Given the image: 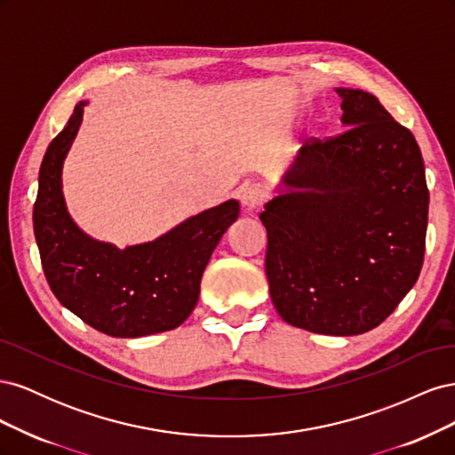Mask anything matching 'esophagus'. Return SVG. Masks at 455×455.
Here are the masks:
<instances>
[{
  "label": "esophagus",
  "instance_id": "34e87169",
  "mask_svg": "<svg viewBox=\"0 0 455 455\" xmlns=\"http://www.w3.org/2000/svg\"><path fill=\"white\" fill-rule=\"evenodd\" d=\"M241 199H243V204L246 206V209L254 211V209H258V206H259L261 203H264V201L267 199V191H266L264 186H259V184L246 186V188L243 189Z\"/></svg>",
  "mask_w": 455,
  "mask_h": 455
}]
</instances>
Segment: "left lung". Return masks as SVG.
<instances>
[{
	"mask_svg": "<svg viewBox=\"0 0 455 455\" xmlns=\"http://www.w3.org/2000/svg\"><path fill=\"white\" fill-rule=\"evenodd\" d=\"M341 123L309 139L259 214L266 275L288 324L356 336L381 324L423 266L429 189L419 146L374 94L336 89Z\"/></svg>",
	"mask_w": 455,
	"mask_h": 455,
	"instance_id": "1",
	"label": "left lung"
}]
</instances>
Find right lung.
<instances>
[{
    "mask_svg": "<svg viewBox=\"0 0 455 455\" xmlns=\"http://www.w3.org/2000/svg\"><path fill=\"white\" fill-rule=\"evenodd\" d=\"M79 102L39 169L34 233L47 283L60 304L99 332L140 338L180 326L196 309L203 271L239 201L188 218L159 239L119 251L87 237L68 214L62 164L84 119Z\"/></svg>",
    "mask_w": 455,
    "mask_h": 455,
    "instance_id": "add662e5",
    "label": "right lung"
}]
</instances>
